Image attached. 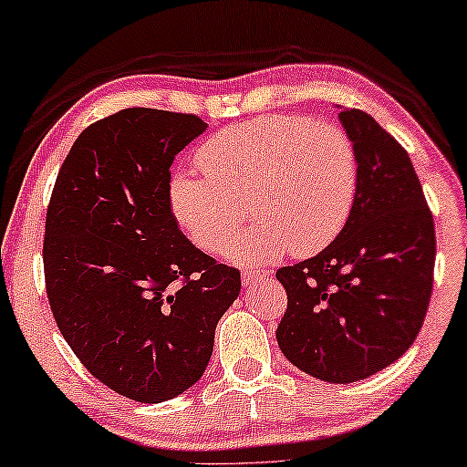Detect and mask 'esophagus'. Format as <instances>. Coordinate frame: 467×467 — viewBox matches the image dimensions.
<instances>
[{"instance_id": "esophagus-1", "label": "esophagus", "mask_w": 467, "mask_h": 467, "mask_svg": "<svg viewBox=\"0 0 467 467\" xmlns=\"http://www.w3.org/2000/svg\"><path fill=\"white\" fill-rule=\"evenodd\" d=\"M270 278H272V272H270V270H264V272L244 270V272H242V283H244L246 286L257 285V283H264V280H270Z\"/></svg>"}]
</instances>
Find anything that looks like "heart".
<instances>
[{"instance_id":"b5f03b06","label":"heart","mask_w":467,"mask_h":467,"mask_svg":"<svg viewBox=\"0 0 467 467\" xmlns=\"http://www.w3.org/2000/svg\"><path fill=\"white\" fill-rule=\"evenodd\" d=\"M197 163L203 176H171V213L197 246L223 253L248 202L258 223L227 247L242 264L323 251L348 223L359 189L348 133L297 114L227 127L202 146Z\"/></svg>"}]
</instances>
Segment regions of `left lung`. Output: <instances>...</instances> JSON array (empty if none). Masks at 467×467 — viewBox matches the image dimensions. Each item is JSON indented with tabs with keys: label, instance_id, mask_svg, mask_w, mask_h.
<instances>
[{
	"label": "left lung",
	"instance_id": "obj_1",
	"mask_svg": "<svg viewBox=\"0 0 467 467\" xmlns=\"http://www.w3.org/2000/svg\"><path fill=\"white\" fill-rule=\"evenodd\" d=\"M337 110L359 155L357 200L327 248L276 272L289 297L276 340L302 372L347 385L391 366L417 340L431 297L436 232L398 140L368 112Z\"/></svg>",
	"mask_w": 467,
	"mask_h": 467
}]
</instances>
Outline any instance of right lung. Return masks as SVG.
<instances>
[{"mask_svg": "<svg viewBox=\"0 0 467 467\" xmlns=\"http://www.w3.org/2000/svg\"><path fill=\"white\" fill-rule=\"evenodd\" d=\"M195 114L127 108L80 133L47 213L44 276L69 348L125 398L161 404L202 379L240 272L181 232L170 168Z\"/></svg>", "mask_w": 467, "mask_h": 467, "instance_id": "obj_1", "label": "right lung"}]
</instances>
